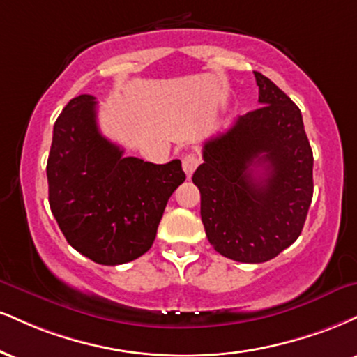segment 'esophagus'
Segmentation results:
<instances>
[{"instance_id":"34e87169","label":"esophagus","mask_w":357,"mask_h":357,"mask_svg":"<svg viewBox=\"0 0 357 357\" xmlns=\"http://www.w3.org/2000/svg\"><path fill=\"white\" fill-rule=\"evenodd\" d=\"M199 162H201L199 156H197V154H195V153L186 154V156L183 158V169H184V173H186L188 178H191V174L195 173L196 167L199 166Z\"/></svg>"}]
</instances>
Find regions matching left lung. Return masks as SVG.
Returning <instances> with one entry per match:
<instances>
[{
  "label": "left lung",
  "mask_w": 357,
  "mask_h": 357,
  "mask_svg": "<svg viewBox=\"0 0 357 357\" xmlns=\"http://www.w3.org/2000/svg\"><path fill=\"white\" fill-rule=\"evenodd\" d=\"M259 108L203 146L192 174L211 246L239 263H264L301 234L312 199V149L298 106L255 71Z\"/></svg>",
  "instance_id": "1"
}]
</instances>
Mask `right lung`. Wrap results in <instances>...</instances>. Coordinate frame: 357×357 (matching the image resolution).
<instances>
[{
  "label": "right lung",
  "mask_w": 357,
  "mask_h": 357,
  "mask_svg": "<svg viewBox=\"0 0 357 357\" xmlns=\"http://www.w3.org/2000/svg\"><path fill=\"white\" fill-rule=\"evenodd\" d=\"M96 105L81 94L56 119L46 165L50 208L76 251L116 266L153 246L167 199L186 174L179 160L153 165L124 158L100 132Z\"/></svg>",
  "instance_id": "1"
}]
</instances>
